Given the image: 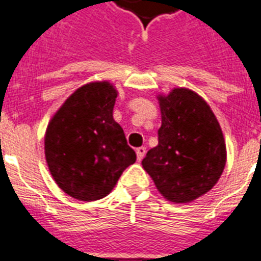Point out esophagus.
<instances>
[{
  "instance_id": "34e87169",
  "label": "esophagus",
  "mask_w": 261,
  "mask_h": 261,
  "mask_svg": "<svg viewBox=\"0 0 261 261\" xmlns=\"http://www.w3.org/2000/svg\"><path fill=\"white\" fill-rule=\"evenodd\" d=\"M146 155V147H138L137 148V158L138 161L141 162L143 159V156Z\"/></svg>"
}]
</instances>
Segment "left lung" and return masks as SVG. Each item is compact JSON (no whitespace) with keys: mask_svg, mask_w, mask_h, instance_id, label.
<instances>
[{"mask_svg":"<svg viewBox=\"0 0 261 261\" xmlns=\"http://www.w3.org/2000/svg\"><path fill=\"white\" fill-rule=\"evenodd\" d=\"M162 126L158 146L142 166L158 191L172 203H190L208 192L222 176L227 148L215 114L203 98L186 87L158 95Z\"/></svg>","mask_w":261,"mask_h":261,"instance_id":"left-lung-1","label":"left lung"}]
</instances>
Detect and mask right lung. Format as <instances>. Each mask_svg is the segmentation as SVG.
<instances>
[{"mask_svg":"<svg viewBox=\"0 0 261 261\" xmlns=\"http://www.w3.org/2000/svg\"><path fill=\"white\" fill-rule=\"evenodd\" d=\"M117 89L95 81L76 89L50 119L45 158L58 187L82 201L113 191L122 172L135 163L123 128L113 118Z\"/></svg>","mask_w":261,"mask_h":261,"instance_id":"obj_1","label":"right lung"}]
</instances>
